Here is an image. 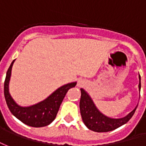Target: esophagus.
<instances>
[{
  "instance_id": "1",
  "label": "esophagus",
  "mask_w": 146,
  "mask_h": 146,
  "mask_svg": "<svg viewBox=\"0 0 146 146\" xmlns=\"http://www.w3.org/2000/svg\"><path fill=\"white\" fill-rule=\"evenodd\" d=\"M82 85H84V81L82 79H78V86H82Z\"/></svg>"
}]
</instances>
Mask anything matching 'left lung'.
Listing matches in <instances>:
<instances>
[{
  "mask_svg": "<svg viewBox=\"0 0 146 146\" xmlns=\"http://www.w3.org/2000/svg\"><path fill=\"white\" fill-rule=\"evenodd\" d=\"M139 78V89L140 90L141 89L140 74ZM137 107L124 117L118 118V119L108 117L100 112V110L96 108L89 94L83 89H81V99L80 104H79L81 116L86 127L89 130L96 132H107L117 129V127L124 125L132 117Z\"/></svg>",
  "mask_w": 146,
  "mask_h": 146,
  "instance_id": "1",
  "label": "left lung"
}]
</instances>
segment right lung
I'll use <instances>...</instances> for the list:
<instances>
[{"label":"right lung","instance_id":"1","mask_svg":"<svg viewBox=\"0 0 146 146\" xmlns=\"http://www.w3.org/2000/svg\"><path fill=\"white\" fill-rule=\"evenodd\" d=\"M15 60L11 62L7 70L5 81V97L7 107L15 117L29 126L40 127L49 125L56 117L66 93L71 88L76 86V82L61 86L46 100L35 105L30 107H21L15 102L9 93V82Z\"/></svg>","mask_w":146,"mask_h":146}]
</instances>
